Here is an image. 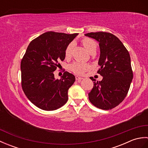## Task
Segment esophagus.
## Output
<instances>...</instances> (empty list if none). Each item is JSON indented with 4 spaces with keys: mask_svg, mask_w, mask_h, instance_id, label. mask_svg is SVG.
I'll list each match as a JSON object with an SVG mask.
<instances>
[{
    "mask_svg": "<svg viewBox=\"0 0 148 148\" xmlns=\"http://www.w3.org/2000/svg\"><path fill=\"white\" fill-rule=\"evenodd\" d=\"M83 79V77H81L77 76H76V81H81V79Z\"/></svg>",
    "mask_w": 148,
    "mask_h": 148,
    "instance_id": "esophagus-1",
    "label": "esophagus"
}]
</instances>
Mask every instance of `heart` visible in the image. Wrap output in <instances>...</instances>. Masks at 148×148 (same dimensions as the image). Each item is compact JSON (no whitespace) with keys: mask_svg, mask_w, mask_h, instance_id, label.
<instances>
[{"mask_svg":"<svg viewBox=\"0 0 148 148\" xmlns=\"http://www.w3.org/2000/svg\"><path fill=\"white\" fill-rule=\"evenodd\" d=\"M83 45L88 53L92 54V53L96 51L97 43L95 40L90 38H84L81 40ZM74 47V44L71 42L69 44L65 49V56L66 58H69L72 55V49ZM90 69V65L86 63L74 62L70 65V70L76 74H83L87 70Z\"/></svg>","mask_w":148,"mask_h":148,"instance_id":"obj_1","label":"heart"}]
</instances>
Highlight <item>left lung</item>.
<instances>
[{
  "mask_svg": "<svg viewBox=\"0 0 148 148\" xmlns=\"http://www.w3.org/2000/svg\"><path fill=\"white\" fill-rule=\"evenodd\" d=\"M86 36L99 42L100 55L97 73L101 75V81L93 82L88 93L90 102L97 108L109 110L118 106L126 97L129 90L133 72L128 50L117 37L105 32H90Z\"/></svg>",
  "mask_w": 148,
  "mask_h": 148,
  "instance_id": "1",
  "label": "left lung"
}]
</instances>
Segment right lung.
Instances as JSON below:
<instances>
[{"instance_id":"1","label":"right lung","mask_w":148,"mask_h":148,"mask_svg":"<svg viewBox=\"0 0 148 148\" xmlns=\"http://www.w3.org/2000/svg\"><path fill=\"white\" fill-rule=\"evenodd\" d=\"M77 34L45 32L29 44L21 62V86L30 101L45 111L65 104L75 76L65 71L60 79L54 72L65 59V49Z\"/></svg>"}]
</instances>
